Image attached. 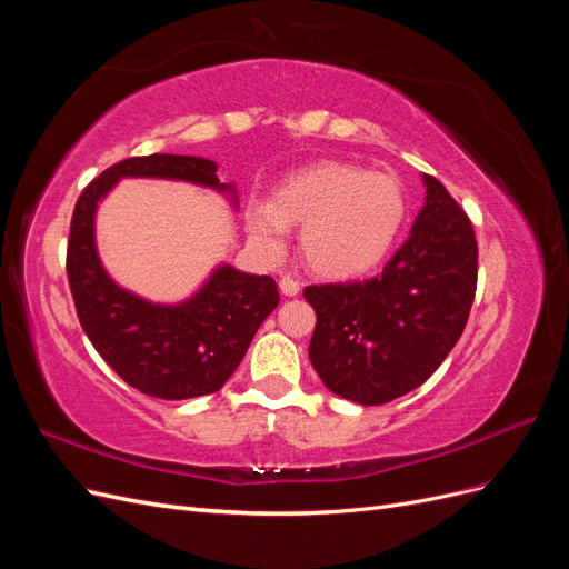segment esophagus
Segmentation results:
<instances>
[{"mask_svg":"<svg viewBox=\"0 0 569 569\" xmlns=\"http://www.w3.org/2000/svg\"><path fill=\"white\" fill-rule=\"evenodd\" d=\"M280 291L284 297H297L301 291V282L291 278V274H284V278L280 280Z\"/></svg>","mask_w":569,"mask_h":569,"instance_id":"1","label":"esophagus"}]
</instances>
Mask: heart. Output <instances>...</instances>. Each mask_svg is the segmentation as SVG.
<instances>
[{
    "label": "heart",
    "mask_w": 569,
    "mask_h": 569,
    "mask_svg": "<svg viewBox=\"0 0 569 569\" xmlns=\"http://www.w3.org/2000/svg\"><path fill=\"white\" fill-rule=\"evenodd\" d=\"M406 211V189L396 176L325 161L287 178L272 201L249 199L247 228L274 256L284 249L289 226H301L306 263L325 278H353L387 256Z\"/></svg>",
    "instance_id": "1"
}]
</instances>
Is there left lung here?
Masks as SVG:
<instances>
[{
	"instance_id": "8db88e82",
	"label": "left lung",
	"mask_w": 569,
	"mask_h": 569,
	"mask_svg": "<svg viewBox=\"0 0 569 569\" xmlns=\"http://www.w3.org/2000/svg\"><path fill=\"white\" fill-rule=\"evenodd\" d=\"M406 242L368 280L303 289L316 311L308 358L332 393L389 403L427 382L451 353L477 291L472 222L437 178Z\"/></svg>"
}]
</instances>
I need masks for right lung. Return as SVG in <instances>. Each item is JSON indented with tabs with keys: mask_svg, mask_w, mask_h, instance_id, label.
Instances as JSON below:
<instances>
[{
	"mask_svg": "<svg viewBox=\"0 0 569 569\" xmlns=\"http://www.w3.org/2000/svg\"><path fill=\"white\" fill-rule=\"evenodd\" d=\"M216 170L213 161L199 157H132L94 178L73 209L66 274L78 320L120 380L153 399L182 401L218 391L242 363L258 327L280 303V291L268 274L222 266L184 303L157 306L134 297L99 263L97 201L120 178H168L226 189Z\"/></svg>",
	"mask_w": 569,
	"mask_h": 569,
	"instance_id": "1",
	"label": "right lung"
}]
</instances>
